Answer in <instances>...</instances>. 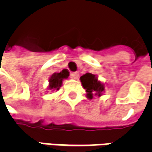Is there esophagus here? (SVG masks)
I'll return each instance as SVG.
<instances>
[{"label": "esophagus", "instance_id": "1", "mask_svg": "<svg viewBox=\"0 0 152 152\" xmlns=\"http://www.w3.org/2000/svg\"><path fill=\"white\" fill-rule=\"evenodd\" d=\"M71 78H72L74 80L78 79V77H79V73L78 72H73L71 74Z\"/></svg>", "mask_w": 152, "mask_h": 152}]
</instances>
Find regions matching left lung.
Instances as JSON below:
<instances>
[{"instance_id": "1", "label": "left lung", "mask_w": 152, "mask_h": 152, "mask_svg": "<svg viewBox=\"0 0 152 152\" xmlns=\"http://www.w3.org/2000/svg\"><path fill=\"white\" fill-rule=\"evenodd\" d=\"M80 79L84 89L87 92V97L89 99H92L94 94L101 96L102 92L104 90V86L98 80L95 75H93L91 73H86L80 76Z\"/></svg>"}]
</instances>
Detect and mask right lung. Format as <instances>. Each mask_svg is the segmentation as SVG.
<instances>
[{
    "label": "right lung",
    "instance_id": "right-lung-1",
    "mask_svg": "<svg viewBox=\"0 0 152 152\" xmlns=\"http://www.w3.org/2000/svg\"><path fill=\"white\" fill-rule=\"evenodd\" d=\"M69 76V72L66 69L63 70L59 73H53L50 78V86L49 88L50 89H57L58 90L62 83L64 79H66Z\"/></svg>",
    "mask_w": 152,
    "mask_h": 152
}]
</instances>
